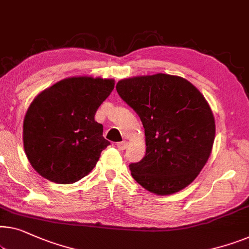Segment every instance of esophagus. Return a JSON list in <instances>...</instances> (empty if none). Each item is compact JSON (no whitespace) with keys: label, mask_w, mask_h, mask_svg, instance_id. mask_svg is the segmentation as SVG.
<instances>
[{"label":"esophagus","mask_w":249,"mask_h":249,"mask_svg":"<svg viewBox=\"0 0 249 249\" xmlns=\"http://www.w3.org/2000/svg\"><path fill=\"white\" fill-rule=\"evenodd\" d=\"M127 146H128V142H125V140H124V142H118L117 143V147L120 150H124L125 148H127Z\"/></svg>","instance_id":"esophagus-1"}]
</instances>
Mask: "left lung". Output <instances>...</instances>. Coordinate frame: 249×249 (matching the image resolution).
<instances>
[{
    "label": "left lung",
    "instance_id": "1",
    "mask_svg": "<svg viewBox=\"0 0 249 249\" xmlns=\"http://www.w3.org/2000/svg\"><path fill=\"white\" fill-rule=\"evenodd\" d=\"M116 88L145 128V157L129 165L135 181L157 196L190 185L210 157L215 137L204 96L185 78L161 73L124 78Z\"/></svg>",
    "mask_w": 249,
    "mask_h": 249
}]
</instances>
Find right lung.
Here are the masks:
<instances>
[{
    "label": "right lung",
    "mask_w": 249,
    "mask_h": 249,
    "mask_svg": "<svg viewBox=\"0 0 249 249\" xmlns=\"http://www.w3.org/2000/svg\"><path fill=\"white\" fill-rule=\"evenodd\" d=\"M113 89L112 78L73 76L36 96L23 120V147L39 175L71 184L95 167L110 142L94 116Z\"/></svg>",
    "instance_id": "right-lung-1"
}]
</instances>
